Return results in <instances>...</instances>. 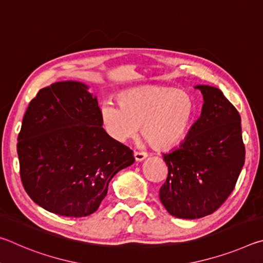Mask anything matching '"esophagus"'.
<instances>
[{
    "mask_svg": "<svg viewBox=\"0 0 263 263\" xmlns=\"http://www.w3.org/2000/svg\"><path fill=\"white\" fill-rule=\"evenodd\" d=\"M135 159H136V161H138V162H140V161H144V160L147 158V154H146L145 152H135Z\"/></svg>",
    "mask_w": 263,
    "mask_h": 263,
    "instance_id": "34e87169",
    "label": "esophagus"
}]
</instances>
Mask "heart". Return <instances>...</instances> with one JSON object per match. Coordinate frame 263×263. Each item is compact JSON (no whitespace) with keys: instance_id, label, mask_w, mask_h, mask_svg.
<instances>
[{"instance_id":"b5f03b06","label":"heart","mask_w":263,"mask_h":263,"mask_svg":"<svg viewBox=\"0 0 263 263\" xmlns=\"http://www.w3.org/2000/svg\"><path fill=\"white\" fill-rule=\"evenodd\" d=\"M101 122L111 139L125 142L142 137L155 149L174 147L188 135L195 121L196 103L184 90L169 87H140L123 91L118 104L104 102Z\"/></svg>"}]
</instances>
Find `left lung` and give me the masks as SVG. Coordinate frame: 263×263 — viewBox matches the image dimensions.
Segmentation results:
<instances>
[{
  "instance_id": "8db88e82",
  "label": "left lung",
  "mask_w": 263,
  "mask_h": 263,
  "mask_svg": "<svg viewBox=\"0 0 263 263\" xmlns=\"http://www.w3.org/2000/svg\"><path fill=\"white\" fill-rule=\"evenodd\" d=\"M202 112L177 148L163 154L168 176L160 188L172 216L202 218L216 211L232 193L245 163L241 118L216 87L197 84Z\"/></svg>"
}]
</instances>
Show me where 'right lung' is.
<instances>
[{"mask_svg": "<svg viewBox=\"0 0 263 263\" xmlns=\"http://www.w3.org/2000/svg\"><path fill=\"white\" fill-rule=\"evenodd\" d=\"M78 81L55 82L30 102L17 144L22 183L31 199L66 217L99 209L132 151L102 127L97 96Z\"/></svg>", "mask_w": 263, "mask_h": 263, "instance_id": "add662e5", "label": "right lung"}]
</instances>
